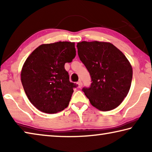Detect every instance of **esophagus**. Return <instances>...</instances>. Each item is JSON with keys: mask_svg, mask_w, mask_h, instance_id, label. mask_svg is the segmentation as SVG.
<instances>
[{"mask_svg": "<svg viewBox=\"0 0 152 152\" xmlns=\"http://www.w3.org/2000/svg\"><path fill=\"white\" fill-rule=\"evenodd\" d=\"M77 84H78L79 88H81V87L82 86V82L81 80H79L78 82H77Z\"/></svg>", "mask_w": 152, "mask_h": 152, "instance_id": "1", "label": "esophagus"}]
</instances>
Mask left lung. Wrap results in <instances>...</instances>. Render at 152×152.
Instances as JSON below:
<instances>
[{
    "instance_id": "obj_1",
    "label": "left lung",
    "mask_w": 152,
    "mask_h": 152,
    "mask_svg": "<svg viewBox=\"0 0 152 152\" xmlns=\"http://www.w3.org/2000/svg\"><path fill=\"white\" fill-rule=\"evenodd\" d=\"M78 54L91 78L82 91L92 106L102 111L115 109L129 91L133 70L125 56L112 43L82 42Z\"/></svg>"
}]
</instances>
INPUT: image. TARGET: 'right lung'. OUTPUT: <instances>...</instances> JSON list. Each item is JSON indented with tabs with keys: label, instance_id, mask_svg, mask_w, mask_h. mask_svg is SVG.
I'll return each mask as SVG.
<instances>
[{
	"label": "right lung",
	"instance_id": "right-lung-1",
	"mask_svg": "<svg viewBox=\"0 0 152 152\" xmlns=\"http://www.w3.org/2000/svg\"><path fill=\"white\" fill-rule=\"evenodd\" d=\"M75 56L74 43L59 42L39 45L27 58L20 74L21 82L38 110L51 114L68 106L78 84L70 82L64 65Z\"/></svg>",
	"mask_w": 152,
	"mask_h": 152
}]
</instances>
